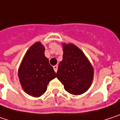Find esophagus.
Segmentation results:
<instances>
[{
  "instance_id": "obj_1",
  "label": "esophagus",
  "mask_w": 120,
  "mask_h": 120,
  "mask_svg": "<svg viewBox=\"0 0 120 120\" xmlns=\"http://www.w3.org/2000/svg\"><path fill=\"white\" fill-rule=\"evenodd\" d=\"M53 68H54V72H57V70H58V66L56 65V66H53Z\"/></svg>"
}]
</instances>
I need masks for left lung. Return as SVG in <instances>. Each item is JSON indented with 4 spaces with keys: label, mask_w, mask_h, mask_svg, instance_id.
Masks as SVG:
<instances>
[{
    "label": "left lung",
    "mask_w": 120,
    "mask_h": 120,
    "mask_svg": "<svg viewBox=\"0 0 120 120\" xmlns=\"http://www.w3.org/2000/svg\"><path fill=\"white\" fill-rule=\"evenodd\" d=\"M63 60L59 64L56 77L72 95H81L90 86L93 69L82 52L73 44H64Z\"/></svg>",
    "instance_id": "1"
}]
</instances>
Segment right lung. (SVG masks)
<instances>
[{
  "mask_svg": "<svg viewBox=\"0 0 120 120\" xmlns=\"http://www.w3.org/2000/svg\"><path fill=\"white\" fill-rule=\"evenodd\" d=\"M44 51L41 43H34L26 52L19 69V77L24 91L33 97L42 95L50 81L56 77Z\"/></svg>",
  "mask_w": 120,
  "mask_h": 120,
  "instance_id": "1",
  "label": "right lung"
}]
</instances>
